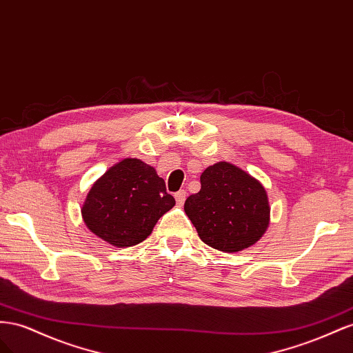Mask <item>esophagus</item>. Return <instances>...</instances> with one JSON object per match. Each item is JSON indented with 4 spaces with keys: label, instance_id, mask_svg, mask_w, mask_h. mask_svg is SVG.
I'll return each instance as SVG.
<instances>
[{
    "label": "esophagus",
    "instance_id": "34e87169",
    "mask_svg": "<svg viewBox=\"0 0 353 353\" xmlns=\"http://www.w3.org/2000/svg\"><path fill=\"white\" fill-rule=\"evenodd\" d=\"M186 196H188L186 190H179V192L174 195V198H176V203H177V205H179V207H182V205L185 204V199H186Z\"/></svg>",
    "mask_w": 353,
    "mask_h": 353
}]
</instances>
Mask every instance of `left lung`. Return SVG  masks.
I'll return each mask as SVG.
<instances>
[{"label":"left lung","instance_id":"left-lung-1","mask_svg":"<svg viewBox=\"0 0 353 353\" xmlns=\"http://www.w3.org/2000/svg\"><path fill=\"white\" fill-rule=\"evenodd\" d=\"M185 213L203 243L235 253L263 236L270 207L259 180L221 161L201 174V190L186 199Z\"/></svg>","mask_w":353,"mask_h":353}]
</instances>
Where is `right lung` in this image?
<instances>
[{
  "label": "right lung",
  "instance_id": "1",
  "mask_svg": "<svg viewBox=\"0 0 353 353\" xmlns=\"http://www.w3.org/2000/svg\"><path fill=\"white\" fill-rule=\"evenodd\" d=\"M164 179L137 158H125L97 179L81 208L85 226L114 247L146 239L161 216L174 207Z\"/></svg>",
  "mask_w": 353,
  "mask_h": 353
}]
</instances>
